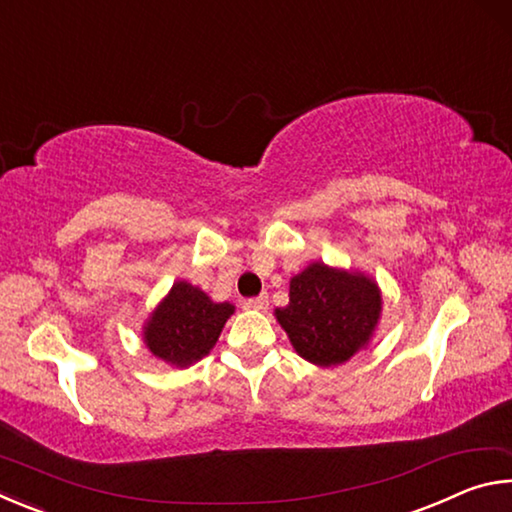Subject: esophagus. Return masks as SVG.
Instances as JSON below:
<instances>
[{"instance_id": "1", "label": "esophagus", "mask_w": 512, "mask_h": 512, "mask_svg": "<svg viewBox=\"0 0 512 512\" xmlns=\"http://www.w3.org/2000/svg\"><path fill=\"white\" fill-rule=\"evenodd\" d=\"M244 307L253 309V311H266L268 309V296H266V293H262V296H257V298H248L244 302Z\"/></svg>"}]
</instances>
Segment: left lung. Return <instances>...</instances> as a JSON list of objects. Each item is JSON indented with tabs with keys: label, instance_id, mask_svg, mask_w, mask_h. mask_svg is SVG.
I'll use <instances>...</instances> for the list:
<instances>
[{
	"label": "left lung",
	"instance_id": "left-lung-1",
	"mask_svg": "<svg viewBox=\"0 0 512 512\" xmlns=\"http://www.w3.org/2000/svg\"><path fill=\"white\" fill-rule=\"evenodd\" d=\"M381 314V291L372 277L323 262L293 275L289 305L275 309L277 323L302 359L341 366L370 343Z\"/></svg>",
	"mask_w": 512,
	"mask_h": 512
}]
</instances>
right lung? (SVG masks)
Instances as JSON below:
<instances>
[{
	"mask_svg": "<svg viewBox=\"0 0 512 512\" xmlns=\"http://www.w3.org/2000/svg\"><path fill=\"white\" fill-rule=\"evenodd\" d=\"M235 305L214 302L185 280L173 284L144 325V343L153 357L187 368L210 354Z\"/></svg>",
	"mask_w": 512,
	"mask_h": 512,
	"instance_id": "1",
	"label": "right lung"
}]
</instances>
